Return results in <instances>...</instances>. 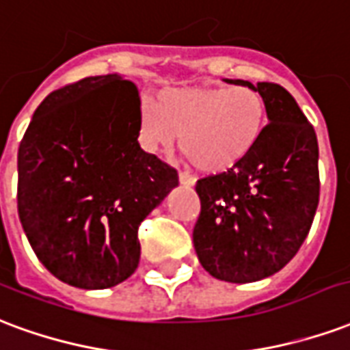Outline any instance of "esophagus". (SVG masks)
<instances>
[{
  "mask_svg": "<svg viewBox=\"0 0 350 350\" xmlns=\"http://www.w3.org/2000/svg\"><path fill=\"white\" fill-rule=\"evenodd\" d=\"M178 183L183 186H193L196 185V178L192 175H188V173H178Z\"/></svg>",
  "mask_w": 350,
  "mask_h": 350,
  "instance_id": "1",
  "label": "esophagus"
}]
</instances>
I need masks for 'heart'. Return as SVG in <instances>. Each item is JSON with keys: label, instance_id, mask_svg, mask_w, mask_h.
I'll use <instances>...</instances> for the list:
<instances>
[{"label": "heart", "instance_id": "1", "mask_svg": "<svg viewBox=\"0 0 350 350\" xmlns=\"http://www.w3.org/2000/svg\"><path fill=\"white\" fill-rule=\"evenodd\" d=\"M265 129V98L244 85L165 88L157 102L144 98L137 106V139L145 150H170L180 136V150L211 175L244 162Z\"/></svg>", "mask_w": 350, "mask_h": 350}]
</instances>
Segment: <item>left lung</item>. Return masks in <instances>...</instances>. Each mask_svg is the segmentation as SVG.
Segmentation results:
<instances>
[{
	"mask_svg": "<svg viewBox=\"0 0 350 350\" xmlns=\"http://www.w3.org/2000/svg\"><path fill=\"white\" fill-rule=\"evenodd\" d=\"M256 89L267 129L244 162L198 180L201 214L193 248L201 267L229 283L259 282L297 256L319 205V145L297 100L276 83L226 80Z\"/></svg>",
	"mask_w": 350,
	"mask_h": 350,
	"instance_id": "obj_1",
	"label": "left lung"
}]
</instances>
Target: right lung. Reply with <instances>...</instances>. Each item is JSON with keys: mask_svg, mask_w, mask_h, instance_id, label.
<instances>
[{"mask_svg": "<svg viewBox=\"0 0 350 350\" xmlns=\"http://www.w3.org/2000/svg\"><path fill=\"white\" fill-rule=\"evenodd\" d=\"M136 85L91 76L40 102L18 149V216L61 282L108 289L134 274L139 224L178 186L137 142Z\"/></svg>", "mask_w": 350, "mask_h": 350, "instance_id": "right-lung-1", "label": "right lung"}]
</instances>
